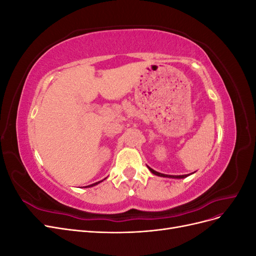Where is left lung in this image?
Listing matches in <instances>:
<instances>
[{
    "label": "left lung",
    "mask_w": 256,
    "mask_h": 256,
    "mask_svg": "<svg viewBox=\"0 0 256 256\" xmlns=\"http://www.w3.org/2000/svg\"><path fill=\"white\" fill-rule=\"evenodd\" d=\"M148 168H150V171L152 174L157 175V176H162V177H170V178H184V177H187V176H188V175H166V174H161V173H159V172H157V171H154V170H152V168H150V166H148Z\"/></svg>",
    "instance_id": "obj_1"
}]
</instances>
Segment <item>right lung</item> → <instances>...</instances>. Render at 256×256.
Masks as SVG:
<instances>
[{
  "instance_id": "obj_1",
  "label": "right lung",
  "mask_w": 256,
  "mask_h": 256,
  "mask_svg": "<svg viewBox=\"0 0 256 256\" xmlns=\"http://www.w3.org/2000/svg\"><path fill=\"white\" fill-rule=\"evenodd\" d=\"M100 182H95V184H90V186H86V187H92V186H95V184H99Z\"/></svg>"
}]
</instances>
